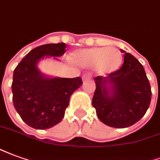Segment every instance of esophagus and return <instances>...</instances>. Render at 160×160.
I'll use <instances>...</instances> for the list:
<instances>
[{
	"instance_id": "esophagus-1",
	"label": "esophagus",
	"mask_w": 160,
	"mask_h": 160,
	"mask_svg": "<svg viewBox=\"0 0 160 160\" xmlns=\"http://www.w3.org/2000/svg\"><path fill=\"white\" fill-rule=\"evenodd\" d=\"M90 78V76L87 75V74H84V75L82 76V81H85V80H88V79Z\"/></svg>"
}]
</instances>
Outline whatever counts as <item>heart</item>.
Masks as SVG:
<instances>
[{"mask_svg": "<svg viewBox=\"0 0 160 160\" xmlns=\"http://www.w3.org/2000/svg\"><path fill=\"white\" fill-rule=\"evenodd\" d=\"M72 59L83 68L94 66V72L99 76L109 75L117 72L123 61L119 50L105 47L78 50L72 53Z\"/></svg>", "mask_w": 160, "mask_h": 160, "instance_id": "b5f03b06", "label": "heart"}]
</instances>
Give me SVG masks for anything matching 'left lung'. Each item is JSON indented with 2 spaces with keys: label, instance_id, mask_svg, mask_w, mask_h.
I'll return each instance as SVG.
<instances>
[{
  "label": "left lung",
  "instance_id": "obj_1",
  "mask_svg": "<svg viewBox=\"0 0 160 160\" xmlns=\"http://www.w3.org/2000/svg\"><path fill=\"white\" fill-rule=\"evenodd\" d=\"M122 67L107 77H96L92 105L99 119L113 128H127L138 122L148 109L151 87L143 66L124 50Z\"/></svg>",
  "mask_w": 160,
  "mask_h": 160
}]
</instances>
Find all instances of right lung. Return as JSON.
<instances>
[{
	"mask_svg": "<svg viewBox=\"0 0 160 160\" xmlns=\"http://www.w3.org/2000/svg\"><path fill=\"white\" fill-rule=\"evenodd\" d=\"M64 42L44 44L24 56L13 72L12 91L17 112L29 126L37 129L52 128L61 122L70 98L82 84L80 77L65 78L41 72L42 59L62 56Z\"/></svg>",
	"mask_w": 160,
	"mask_h": 160,
	"instance_id": "add662e5",
	"label": "right lung"
}]
</instances>
